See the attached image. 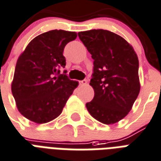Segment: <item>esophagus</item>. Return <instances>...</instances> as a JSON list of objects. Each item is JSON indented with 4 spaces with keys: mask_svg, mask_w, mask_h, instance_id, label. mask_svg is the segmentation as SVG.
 <instances>
[{
    "mask_svg": "<svg viewBox=\"0 0 161 161\" xmlns=\"http://www.w3.org/2000/svg\"><path fill=\"white\" fill-rule=\"evenodd\" d=\"M79 83H80V85H86V84H87V80H80Z\"/></svg>",
    "mask_w": 161,
    "mask_h": 161,
    "instance_id": "esophagus-1",
    "label": "esophagus"
}]
</instances>
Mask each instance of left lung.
Listing matches in <instances>:
<instances>
[{"label": "left lung", "instance_id": "obj_1", "mask_svg": "<svg viewBox=\"0 0 161 161\" xmlns=\"http://www.w3.org/2000/svg\"><path fill=\"white\" fill-rule=\"evenodd\" d=\"M94 59L90 85L94 98L86 104L91 115L104 124L122 120L139 96V58L121 36L103 29L78 33Z\"/></svg>", "mask_w": 161, "mask_h": 161}]
</instances>
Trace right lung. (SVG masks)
I'll return each instance as SVG.
<instances>
[{
  "label": "right lung",
  "instance_id": "add662e5",
  "mask_svg": "<svg viewBox=\"0 0 161 161\" xmlns=\"http://www.w3.org/2000/svg\"><path fill=\"white\" fill-rule=\"evenodd\" d=\"M76 37L75 32L51 30L33 38L18 57L12 92L17 109L28 120L46 123L55 119L78 86V81L58 69L66 64L64 48Z\"/></svg>",
  "mask_w": 161,
  "mask_h": 161
}]
</instances>
